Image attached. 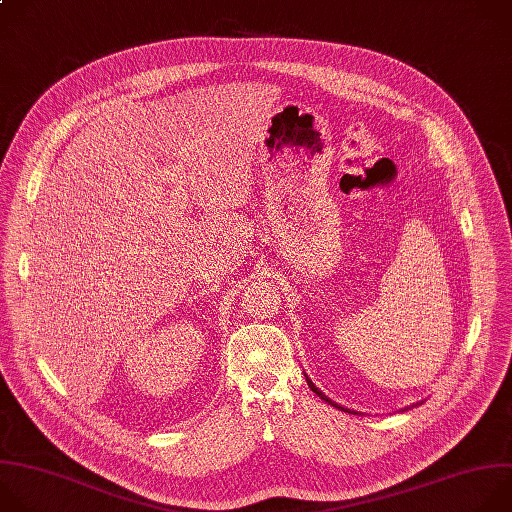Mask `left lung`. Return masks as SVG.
Wrapping results in <instances>:
<instances>
[{
	"mask_svg": "<svg viewBox=\"0 0 512 512\" xmlns=\"http://www.w3.org/2000/svg\"><path fill=\"white\" fill-rule=\"evenodd\" d=\"M304 377H306V383H309V387H311V389H313V391H315V393H317L321 399H325L329 405H333V407H337V410H343V412H347V414H357V412H353V410H347V407H343V405L335 403L333 399H329V397H327V395H325V393H323V391H321V389H319V387H317V385H315V383L309 379V375H304ZM416 405H420V403H416Z\"/></svg>",
	"mask_w": 512,
	"mask_h": 512,
	"instance_id": "left-lung-1",
	"label": "left lung"
}]
</instances>
